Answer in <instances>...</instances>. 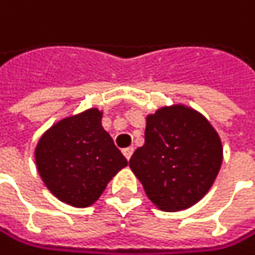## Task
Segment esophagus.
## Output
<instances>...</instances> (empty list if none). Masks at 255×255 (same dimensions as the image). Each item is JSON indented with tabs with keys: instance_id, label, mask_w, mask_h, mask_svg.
Segmentation results:
<instances>
[{
	"instance_id": "obj_1",
	"label": "esophagus",
	"mask_w": 255,
	"mask_h": 255,
	"mask_svg": "<svg viewBox=\"0 0 255 255\" xmlns=\"http://www.w3.org/2000/svg\"><path fill=\"white\" fill-rule=\"evenodd\" d=\"M122 153H124V156H125L127 160H130V157H131V154H133V146H128V148H124Z\"/></svg>"
}]
</instances>
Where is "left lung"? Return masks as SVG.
I'll return each instance as SVG.
<instances>
[{
  "instance_id": "obj_1",
  "label": "left lung",
  "mask_w": 255,
  "mask_h": 255,
  "mask_svg": "<svg viewBox=\"0 0 255 255\" xmlns=\"http://www.w3.org/2000/svg\"><path fill=\"white\" fill-rule=\"evenodd\" d=\"M222 160V140L210 121L174 104L146 116L145 143L133 153L130 168L159 210L180 211L210 191Z\"/></svg>"
}]
</instances>
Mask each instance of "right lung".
Masks as SVG:
<instances>
[{
  "label": "right lung",
  "instance_id": "1",
  "mask_svg": "<svg viewBox=\"0 0 255 255\" xmlns=\"http://www.w3.org/2000/svg\"><path fill=\"white\" fill-rule=\"evenodd\" d=\"M38 173L56 199L75 208L93 205L127 166L102 127V112L89 109L53 124L35 148Z\"/></svg>",
  "mask_w": 255,
  "mask_h": 255
}]
</instances>
